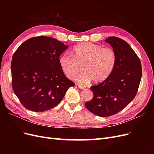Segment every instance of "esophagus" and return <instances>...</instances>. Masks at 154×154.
Returning <instances> with one entry per match:
<instances>
[{"label":"esophagus","instance_id":"1","mask_svg":"<svg viewBox=\"0 0 154 154\" xmlns=\"http://www.w3.org/2000/svg\"><path fill=\"white\" fill-rule=\"evenodd\" d=\"M76 85L80 87V88H82V89H83V88H85V85L84 84H82V83H76Z\"/></svg>","mask_w":154,"mask_h":154}]
</instances>
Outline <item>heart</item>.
I'll use <instances>...</instances> for the list:
<instances>
[{"mask_svg":"<svg viewBox=\"0 0 154 154\" xmlns=\"http://www.w3.org/2000/svg\"><path fill=\"white\" fill-rule=\"evenodd\" d=\"M72 55L64 53L59 58V64L66 76H70L83 71L71 78L74 80L88 82L91 80L95 83L101 82L112 72L117 62L116 51L109 48L91 42L78 44L72 50Z\"/></svg>","mask_w":154,"mask_h":154,"instance_id":"obj_1","label":"heart"}]
</instances>
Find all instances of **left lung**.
Instances as JSON below:
<instances>
[{
  "instance_id": "obj_1",
  "label": "left lung",
  "mask_w": 154,
  "mask_h": 154,
  "mask_svg": "<svg viewBox=\"0 0 154 154\" xmlns=\"http://www.w3.org/2000/svg\"><path fill=\"white\" fill-rule=\"evenodd\" d=\"M105 42L116 51L117 62L105 80L91 87L94 97L85 103L88 110L100 117H109L124 109L136 96L142 76L140 59L127 42L116 36Z\"/></svg>"
}]
</instances>
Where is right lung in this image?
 Wrapping results in <instances>:
<instances>
[{"label":"right lung","instance_id":"add662e5","mask_svg":"<svg viewBox=\"0 0 154 154\" xmlns=\"http://www.w3.org/2000/svg\"><path fill=\"white\" fill-rule=\"evenodd\" d=\"M69 46L51 37H32L22 43L12 57V87L22 105L35 112L53 109L75 85L65 75L59 58Z\"/></svg>","mask_w":154,"mask_h":154}]
</instances>
